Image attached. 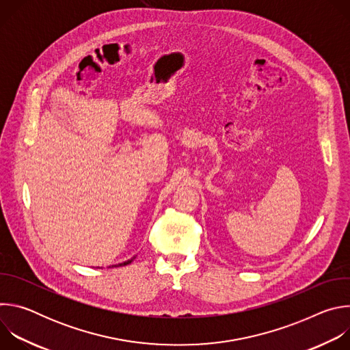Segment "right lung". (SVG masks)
Returning <instances> with one entry per match:
<instances>
[{
  "instance_id": "add662e5",
  "label": "right lung",
  "mask_w": 350,
  "mask_h": 350,
  "mask_svg": "<svg viewBox=\"0 0 350 350\" xmlns=\"http://www.w3.org/2000/svg\"><path fill=\"white\" fill-rule=\"evenodd\" d=\"M134 259H135V256H134V258H131V259H129V260H126V262H123V263H119V265H115V267H116V266H126V265H130V263H131V262H133V260H134ZM112 267H113V266H112Z\"/></svg>"
}]
</instances>
